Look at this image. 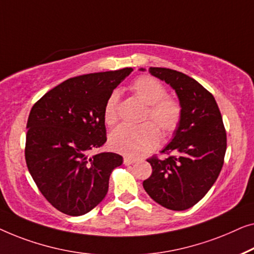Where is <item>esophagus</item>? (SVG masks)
Wrapping results in <instances>:
<instances>
[{
  "label": "esophagus",
  "mask_w": 254,
  "mask_h": 254,
  "mask_svg": "<svg viewBox=\"0 0 254 254\" xmlns=\"http://www.w3.org/2000/svg\"><path fill=\"white\" fill-rule=\"evenodd\" d=\"M135 161H137V160L131 159V158H124V160H123V162H124V164H126V166H130V164H133Z\"/></svg>",
  "instance_id": "obj_1"
}]
</instances>
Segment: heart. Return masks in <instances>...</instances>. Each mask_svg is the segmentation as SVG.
Wrapping results in <instances>:
<instances>
[{
	"label": "heart",
	"mask_w": 254,
	"mask_h": 254,
	"mask_svg": "<svg viewBox=\"0 0 254 254\" xmlns=\"http://www.w3.org/2000/svg\"><path fill=\"white\" fill-rule=\"evenodd\" d=\"M131 90L147 105L145 120L154 121L164 137L176 131L182 117L181 105L176 100L166 96V88L158 79L151 76H140L132 83ZM117 105L119 92L114 91L103 108V120L108 126H113L117 121ZM156 126L153 122L139 126L121 124L109 134L110 148L130 158L144 155L158 145L160 133Z\"/></svg>",
	"instance_id": "b5f03b06"
}]
</instances>
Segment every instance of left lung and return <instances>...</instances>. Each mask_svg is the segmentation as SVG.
Segmentation results:
<instances>
[{
    "mask_svg": "<svg viewBox=\"0 0 254 254\" xmlns=\"http://www.w3.org/2000/svg\"><path fill=\"white\" fill-rule=\"evenodd\" d=\"M148 71L176 92L182 117L174 138L161 151L173 155L147 160L153 171L142 187L161 206L185 210L205 197L222 169L227 149L222 116L214 96L193 78L167 67Z\"/></svg>",
    "mask_w": 254,
    "mask_h": 254,
    "instance_id": "8db88e82",
    "label": "left lung"
}]
</instances>
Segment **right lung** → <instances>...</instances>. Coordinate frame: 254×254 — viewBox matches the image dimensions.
<instances>
[{"label":"right lung","instance_id":"obj_1","mask_svg":"<svg viewBox=\"0 0 254 254\" xmlns=\"http://www.w3.org/2000/svg\"><path fill=\"white\" fill-rule=\"evenodd\" d=\"M132 67L70 78L42 96L27 120L25 160L44 197L71 216L84 215L106 197L109 177L123 158L103 152V108Z\"/></svg>","mask_w":254,"mask_h":254}]
</instances>
